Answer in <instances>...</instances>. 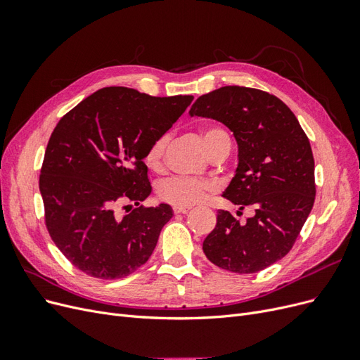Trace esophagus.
I'll return each mask as SVG.
<instances>
[{
  "label": "esophagus",
  "instance_id": "obj_1",
  "mask_svg": "<svg viewBox=\"0 0 360 360\" xmlns=\"http://www.w3.org/2000/svg\"><path fill=\"white\" fill-rule=\"evenodd\" d=\"M174 213H176V214H179V213H188L189 210H191V207H181V205H174Z\"/></svg>",
  "mask_w": 360,
  "mask_h": 360
}]
</instances>
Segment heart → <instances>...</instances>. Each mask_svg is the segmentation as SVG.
I'll use <instances>...</instances> for the list:
<instances>
[{"instance_id": "b5f03b06", "label": "heart", "mask_w": 360, "mask_h": 360, "mask_svg": "<svg viewBox=\"0 0 360 360\" xmlns=\"http://www.w3.org/2000/svg\"><path fill=\"white\" fill-rule=\"evenodd\" d=\"M207 153L212 155L219 148L230 150V136L219 127L205 129L201 134ZM168 144V136H159L146 151L144 162L150 169H160L163 155ZM216 191V184L209 180H195L188 177H169L158 184V197L172 205L192 207L204 202Z\"/></svg>"}]
</instances>
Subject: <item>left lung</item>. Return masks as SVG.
<instances>
[{"label": "left lung", "instance_id": "obj_1", "mask_svg": "<svg viewBox=\"0 0 360 360\" xmlns=\"http://www.w3.org/2000/svg\"><path fill=\"white\" fill-rule=\"evenodd\" d=\"M191 117L213 118L231 130L238 165L224 197L243 210L245 222L217 212L214 230L202 250L217 267L233 274H257L284 258L307 222L315 200L314 156L296 115L257 89L228 85L200 96Z\"/></svg>", "mask_w": 360, "mask_h": 360}]
</instances>
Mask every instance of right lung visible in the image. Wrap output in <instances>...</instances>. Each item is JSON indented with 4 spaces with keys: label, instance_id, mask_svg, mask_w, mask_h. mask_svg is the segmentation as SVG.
<instances>
[{
    "label": "right lung",
    "instance_id": "add662e5",
    "mask_svg": "<svg viewBox=\"0 0 360 360\" xmlns=\"http://www.w3.org/2000/svg\"><path fill=\"white\" fill-rule=\"evenodd\" d=\"M192 101L106 86L53 129L39 180L45 222L53 243L84 274L124 278L153 254L172 209L141 205L151 193L144 156Z\"/></svg>",
    "mask_w": 360,
    "mask_h": 360
}]
</instances>
